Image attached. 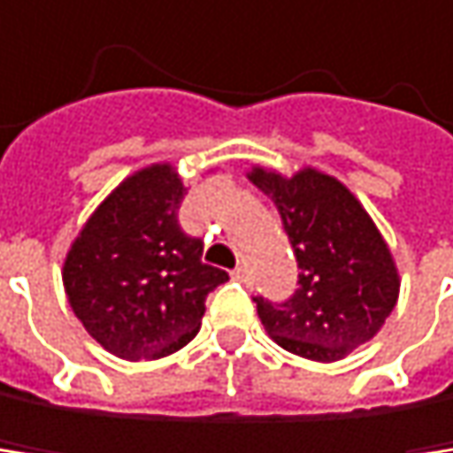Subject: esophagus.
Masks as SVG:
<instances>
[{
	"mask_svg": "<svg viewBox=\"0 0 453 453\" xmlns=\"http://www.w3.org/2000/svg\"><path fill=\"white\" fill-rule=\"evenodd\" d=\"M234 277H236V280H242V282H250V272H247L244 266L234 269Z\"/></svg>",
	"mask_w": 453,
	"mask_h": 453,
	"instance_id": "esophagus-1",
	"label": "esophagus"
}]
</instances>
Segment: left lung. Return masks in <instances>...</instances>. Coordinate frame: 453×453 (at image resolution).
<instances>
[{
  "mask_svg": "<svg viewBox=\"0 0 453 453\" xmlns=\"http://www.w3.org/2000/svg\"><path fill=\"white\" fill-rule=\"evenodd\" d=\"M247 179L274 201L302 269L288 304L255 299L269 337L326 364L370 342L399 299V269L370 211L337 176L312 165L290 176L252 165Z\"/></svg>",
  "mask_w": 453,
  "mask_h": 453,
  "instance_id": "1",
  "label": "left lung"
}]
</instances>
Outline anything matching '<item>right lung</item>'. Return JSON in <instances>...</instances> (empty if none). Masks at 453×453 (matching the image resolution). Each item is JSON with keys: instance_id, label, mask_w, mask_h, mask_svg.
<instances>
[{"instance_id": "obj_1", "label": "right lung", "mask_w": 453, "mask_h": 453, "mask_svg": "<svg viewBox=\"0 0 453 453\" xmlns=\"http://www.w3.org/2000/svg\"><path fill=\"white\" fill-rule=\"evenodd\" d=\"M211 171V168H209ZM187 187L171 163L121 179L73 239L62 282L75 318L108 353L154 361L198 334L206 296L228 280L179 228Z\"/></svg>"}]
</instances>
